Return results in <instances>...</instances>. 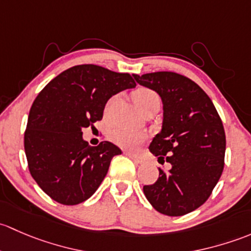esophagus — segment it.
<instances>
[{
    "label": "esophagus",
    "mask_w": 251,
    "mask_h": 251,
    "mask_svg": "<svg viewBox=\"0 0 251 251\" xmlns=\"http://www.w3.org/2000/svg\"><path fill=\"white\" fill-rule=\"evenodd\" d=\"M126 156L129 157V158H131V159H133V161L135 162V163H138V164H141V163H144V158H143V157L138 156V154H135V153H131V152H126Z\"/></svg>",
    "instance_id": "34e87169"
}]
</instances>
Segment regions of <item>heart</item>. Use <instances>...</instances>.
<instances>
[{
    "label": "heart",
    "mask_w": 251,
    "mask_h": 251,
    "mask_svg": "<svg viewBox=\"0 0 251 251\" xmlns=\"http://www.w3.org/2000/svg\"><path fill=\"white\" fill-rule=\"evenodd\" d=\"M134 102L140 108V111H145L147 107L153 106V105L161 104V98L154 92L153 89L147 87H138L131 93ZM115 98H111L105 106V112H107L112 104ZM108 138L112 143L118 146L123 147L126 150H136L141 144L145 143L147 139V134L141 130H130L126 128H113L108 133Z\"/></svg>",
    "instance_id": "obj_1"
}]
</instances>
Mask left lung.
Instances as JSON below:
<instances>
[{"label": "left lung", "mask_w": 251, "mask_h": 251, "mask_svg": "<svg viewBox=\"0 0 251 251\" xmlns=\"http://www.w3.org/2000/svg\"><path fill=\"white\" fill-rule=\"evenodd\" d=\"M163 101V126L150 151L167 159L172 169L144 186L151 205L168 216H181L210 197L225 165L226 136L218 111L206 93L192 79L172 71L133 75Z\"/></svg>", "instance_id": "left-lung-1"}]
</instances>
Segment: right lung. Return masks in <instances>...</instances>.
<instances>
[{
  "label": "right lung",
  "instance_id": "right-lung-1",
  "mask_svg": "<svg viewBox=\"0 0 251 251\" xmlns=\"http://www.w3.org/2000/svg\"><path fill=\"white\" fill-rule=\"evenodd\" d=\"M136 86L129 74L93 64L72 66L51 79L33 101L24 134L31 176L55 202L87 201L122 153L108 141L90 146L82 129L102 118L112 95Z\"/></svg>",
  "mask_w": 251,
  "mask_h": 251
}]
</instances>
